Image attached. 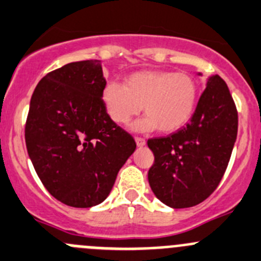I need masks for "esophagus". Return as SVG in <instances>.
Instances as JSON below:
<instances>
[{
	"label": "esophagus",
	"mask_w": 261,
	"mask_h": 261,
	"mask_svg": "<svg viewBox=\"0 0 261 261\" xmlns=\"http://www.w3.org/2000/svg\"><path fill=\"white\" fill-rule=\"evenodd\" d=\"M135 140H136V143H137L138 147H142V146H145V145H146V141L143 140V138H141V137H136Z\"/></svg>",
	"instance_id": "34e87169"
}]
</instances>
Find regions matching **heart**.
Returning a JSON list of instances; mask_svg holds the SVG:
<instances>
[{
    "mask_svg": "<svg viewBox=\"0 0 261 261\" xmlns=\"http://www.w3.org/2000/svg\"><path fill=\"white\" fill-rule=\"evenodd\" d=\"M102 102L118 124H128L143 106L147 116L132 128L138 132L158 128L169 135L192 119L198 102V83L186 71L140 70L126 75L124 84L108 82L102 89Z\"/></svg>",
    "mask_w": 261,
    "mask_h": 261,
    "instance_id": "obj_1",
    "label": "heart"
}]
</instances>
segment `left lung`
Listing matches in <instances>:
<instances>
[{"label": "left lung", "mask_w": 261, "mask_h": 261, "mask_svg": "<svg viewBox=\"0 0 261 261\" xmlns=\"http://www.w3.org/2000/svg\"><path fill=\"white\" fill-rule=\"evenodd\" d=\"M237 128L227 83L219 75L209 76L190 123L168 137L147 141L155 156L148 183L156 197L173 209L206 200L224 175Z\"/></svg>", "instance_id": "8db88e82"}]
</instances>
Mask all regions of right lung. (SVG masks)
I'll use <instances>...</instances> for the list:
<instances>
[{
	"label": "right lung",
	"mask_w": 261,
	"mask_h": 261,
	"mask_svg": "<svg viewBox=\"0 0 261 261\" xmlns=\"http://www.w3.org/2000/svg\"><path fill=\"white\" fill-rule=\"evenodd\" d=\"M105 84L100 60L76 61L43 76L32 95L28 155L46 190L68 206L102 202L136 150L106 113Z\"/></svg>",
	"instance_id": "right-lung-1"
}]
</instances>
